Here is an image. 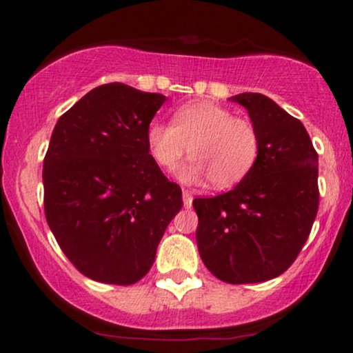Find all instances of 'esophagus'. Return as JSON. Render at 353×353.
<instances>
[{
    "label": "esophagus",
    "mask_w": 353,
    "mask_h": 353,
    "mask_svg": "<svg viewBox=\"0 0 353 353\" xmlns=\"http://www.w3.org/2000/svg\"><path fill=\"white\" fill-rule=\"evenodd\" d=\"M182 201H184V208L189 209L190 205H192V194H190L189 190H184V192H182Z\"/></svg>",
    "instance_id": "34e87169"
}]
</instances>
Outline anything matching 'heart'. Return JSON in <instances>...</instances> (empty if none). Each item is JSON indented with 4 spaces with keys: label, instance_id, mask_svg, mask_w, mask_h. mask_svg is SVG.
Returning a JSON list of instances; mask_svg holds the SVG:
<instances>
[{
    "label": "heart",
    "instance_id": "b5f03b06",
    "mask_svg": "<svg viewBox=\"0 0 353 353\" xmlns=\"http://www.w3.org/2000/svg\"><path fill=\"white\" fill-rule=\"evenodd\" d=\"M145 143L164 171H174L189 152L192 157L179 171L181 179L192 184L209 179L217 189L239 184L252 171L261 152V137L252 121L209 101L177 108L172 124L152 121Z\"/></svg>",
    "mask_w": 353,
    "mask_h": 353
}]
</instances>
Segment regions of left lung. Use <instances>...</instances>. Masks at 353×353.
<instances>
[{"label":"left lung","mask_w":353,"mask_h":353,"mask_svg":"<svg viewBox=\"0 0 353 353\" xmlns=\"http://www.w3.org/2000/svg\"><path fill=\"white\" fill-rule=\"evenodd\" d=\"M242 104L261 137L259 159L232 190L199 197L197 249L219 281L255 283L285 272L309 239L319 210V156L297 117L259 92Z\"/></svg>","instance_id":"8db88e82"}]
</instances>
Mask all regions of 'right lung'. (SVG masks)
Returning a JSON list of instances; mask_svg holds the SVG:
<instances>
[{"mask_svg": "<svg viewBox=\"0 0 353 353\" xmlns=\"http://www.w3.org/2000/svg\"><path fill=\"white\" fill-rule=\"evenodd\" d=\"M165 96L103 84L59 117L43 163L44 214L64 255L96 282L149 272L182 190L149 154L145 132Z\"/></svg>", "mask_w": 353, "mask_h": 353, "instance_id": "1", "label": "right lung"}]
</instances>
